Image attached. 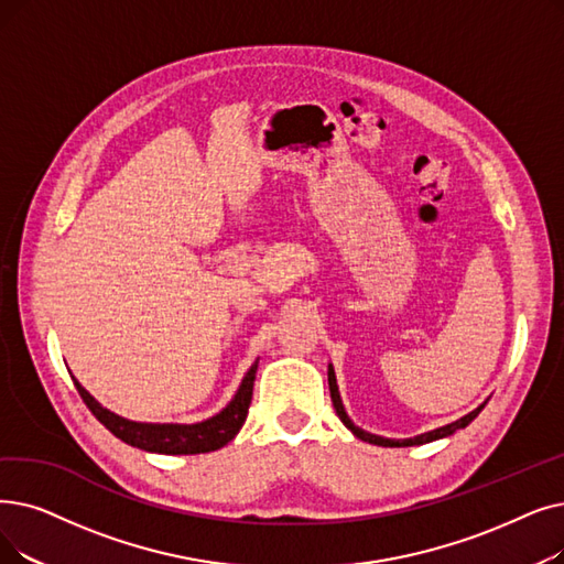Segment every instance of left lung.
Here are the masks:
<instances>
[{
    "instance_id": "8db88e82",
    "label": "left lung",
    "mask_w": 564,
    "mask_h": 564,
    "mask_svg": "<svg viewBox=\"0 0 564 564\" xmlns=\"http://www.w3.org/2000/svg\"><path fill=\"white\" fill-rule=\"evenodd\" d=\"M327 378H329V394H332V403H334V410H336V414H338V420L346 424L359 440H364V443H371V445H378V447H414V445H424V443H433V440H440V437H447V435H452V433H456L458 429H465L468 426L477 414L484 410V405H486V401L479 405V408H475L473 412H468L465 414V417H460V420H456V422H452V424H447V426H440V429H435V431H429V433H422V435H414V437H405V440H391V437H382V435H373V433H366V431H361L359 426H355L352 422H350V417H348V412H346V408H343V403H340V394H338V384H336V376H334V366L329 364V371H327Z\"/></svg>"
}]
</instances>
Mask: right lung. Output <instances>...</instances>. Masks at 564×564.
<instances>
[{"label":"right lung","instance_id":"obj_1","mask_svg":"<svg viewBox=\"0 0 564 564\" xmlns=\"http://www.w3.org/2000/svg\"><path fill=\"white\" fill-rule=\"evenodd\" d=\"M256 371H258V361L251 366L249 373L243 376L235 399L221 412L214 414V417L198 424L131 422L104 408L76 378H73V382H76L78 394L83 397L85 405L91 410L94 417L99 420L115 437H119L121 443L144 452H156V454H205L228 445L230 440L239 433L243 422H247L249 405L253 399Z\"/></svg>","mask_w":564,"mask_h":564}]
</instances>
